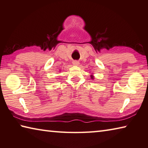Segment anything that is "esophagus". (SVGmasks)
I'll use <instances>...</instances> for the list:
<instances>
[{"instance_id":"esophagus-1","label":"esophagus","mask_w":148,"mask_h":148,"mask_svg":"<svg viewBox=\"0 0 148 148\" xmlns=\"http://www.w3.org/2000/svg\"><path fill=\"white\" fill-rule=\"evenodd\" d=\"M79 61H77V60H74L72 61V64H73L74 65H79Z\"/></svg>"}]
</instances>
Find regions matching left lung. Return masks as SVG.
I'll use <instances>...</instances> for the list:
<instances>
[{
	"mask_svg": "<svg viewBox=\"0 0 148 148\" xmlns=\"http://www.w3.org/2000/svg\"><path fill=\"white\" fill-rule=\"evenodd\" d=\"M91 77H92V76H91Z\"/></svg>",
	"mask_w": 148,
	"mask_h": 148,
	"instance_id": "8db88e82",
	"label": "left lung"
}]
</instances>
